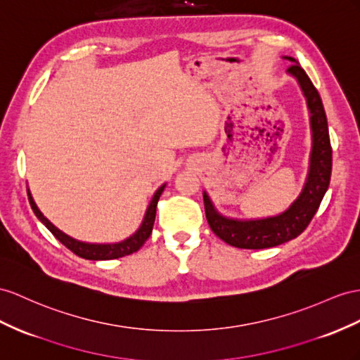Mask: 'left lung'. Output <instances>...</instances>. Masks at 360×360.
I'll use <instances>...</instances> for the list:
<instances>
[{
  "label": "left lung",
  "mask_w": 360,
  "mask_h": 360,
  "mask_svg": "<svg viewBox=\"0 0 360 360\" xmlns=\"http://www.w3.org/2000/svg\"><path fill=\"white\" fill-rule=\"evenodd\" d=\"M283 59L292 62L288 75L297 80L309 109L311 147L309 169L300 195L278 214L242 219L220 213L207 190H204L205 214L210 228L225 243L242 248V250H264V248L278 246L298 237L315 216L330 184L331 146L326 110L322 106L319 92L313 86L311 80L297 59L292 56H283Z\"/></svg>",
  "instance_id": "1"
}]
</instances>
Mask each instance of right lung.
I'll list each match as a JSON object with an SVG mask.
<instances>
[{"mask_svg": "<svg viewBox=\"0 0 360 360\" xmlns=\"http://www.w3.org/2000/svg\"><path fill=\"white\" fill-rule=\"evenodd\" d=\"M165 186H167V184H162V186L153 193L149 205H147V208H146L144 217H143L141 224H140V226H138L136 231L129 237H126L124 240H120L115 243L82 242V240H77V238H75V237L65 234L63 231H60L58 226H54L50 220L42 214V211L38 208V205H36V202L32 196L30 188H27V195H29V202H30V207L33 210L34 216L38 217L41 222L47 226L49 231L54 237H56L63 246H67L71 252H75L76 255L82 257V259H85V260H112V259H120V257L136 252L144 245L147 238L150 237L152 228L155 224V216H156V205H158L160 196L162 195Z\"/></svg>", "mask_w": 360, "mask_h": 360, "instance_id": "right-lung-1", "label": "right lung"}]
</instances>
